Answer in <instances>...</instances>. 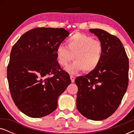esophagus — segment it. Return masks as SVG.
Listing matches in <instances>:
<instances>
[{
  "mask_svg": "<svg viewBox=\"0 0 134 134\" xmlns=\"http://www.w3.org/2000/svg\"><path fill=\"white\" fill-rule=\"evenodd\" d=\"M70 79H71V80L72 82H74V80H75V77L73 76H70Z\"/></svg>",
  "mask_w": 134,
  "mask_h": 134,
  "instance_id": "34e87169",
  "label": "esophagus"
}]
</instances>
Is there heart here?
Returning <instances> with one entry per match:
<instances>
[{
	"label": "heart",
	"mask_w": 134,
	"mask_h": 134,
	"mask_svg": "<svg viewBox=\"0 0 134 134\" xmlns=\"http://www.w3.org/2000/svg\"><path fill=\"white\" fill-rule=\"evenodd\" d=\"M67 47L58 46L55 51L57 60L62 66H66L73 60L75 62L65 68L71 75H76L82 71H94L101 62L102 45L98 40L81 33H76L68 38Z\"/></svg>",
	"instance_id": "heart-1"
}]
</instances>
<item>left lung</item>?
<instances>
[{"mask_svg": "<svg viewBox=\"0 0 134 134\" xmlns=\"http://www.w3.org/2000/svg\"><path fill=\"white\" fill-rule=\"evenodd\" d=\"M89 31L101 43L102 57L94 71L75 80L78 87L76 106L85 118L100 121L116 111L127 90L129 60L116 36L102 29Z\"/></svg>", "mask_w": 134, "mask_h": 134, "instance_id": "obj_1", "label": "left lung"}]
</instances>
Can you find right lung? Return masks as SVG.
<instances>
[{
	"instance_id": "obj_1",
	"label": "right lung",
	"mask_w": 134,
	"mask_h": 134,
	"mask_svg": "<svg viewBox=\"0 0 134 134\" xmlns=\"http://www.w3.org/2000/svg\"><path fill=\"white\" fill-rule=\"evenodd\" d=\"M69 35L63 28H36L13 46L7 68L9 88L16 105L27 116L41 118L54 111L58 97L71 83L55 55Z\"/></svg>"
}]
</instances>
